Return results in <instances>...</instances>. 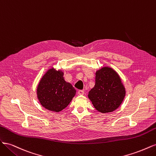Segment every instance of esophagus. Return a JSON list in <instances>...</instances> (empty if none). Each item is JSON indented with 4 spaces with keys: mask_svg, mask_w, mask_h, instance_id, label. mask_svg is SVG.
Returning <instances> with one entry per match:
<instances>
[{
    "mask_svg": "<svg viewBox=\"0 0 156 156\" xmlns=\"http://www.w3.org/2000/svg\"><path fill=\"white\" fill-rule=\"evenodd\" d=\"M84 91L83 90H79L78 91V94L79 95H80V96H83V95H84Z\"/></svg>",
    "mask_w": 156,
    "mask_h": 156,
    "instance_id": "esophagus-1",
    "label": "esophagus"
}]
</instances>
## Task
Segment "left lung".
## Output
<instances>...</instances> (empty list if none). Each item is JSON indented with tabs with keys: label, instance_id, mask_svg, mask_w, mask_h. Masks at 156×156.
Segmentation results:
<instances>
[{
	"label": "left lung",
	"instance_id": "obj_1",
	"mask_svg": "<svg viewBox=\"0 0 156 156\" xmlns=\"http://www.w3.org/2000/svg\"><path fill=\"white\" fill-rule=\"evenodd\" d=\"M95 74V85L88 98L98 111L103 114L115 111L123 102L126 93L120 75L108 66L98 69Z\"/></svg>",
	"mask_w": 156,
	"mask_h": 156
}]
</instances>
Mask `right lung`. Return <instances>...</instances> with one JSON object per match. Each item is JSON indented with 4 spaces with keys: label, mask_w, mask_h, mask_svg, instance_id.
Segmentation results:
<instances>
[{
    "label": "right lung",
    "mask_w": 156,
    "mask_h": 156,
    "mask_svg": "<svg viewBox=\"0 0 156 156\" xmlns=\"http://www.w3.org/2000/svg\"><path fill=\"white\" fill-rule=\"evenodd\" d=\"M76 94L72 84L66 81L62 70L52 67L40 79L37 98L46 109L58 112L66 107Z\"/></svg>",
    "instance_id": "right-lung-1"
}]
</instances>
